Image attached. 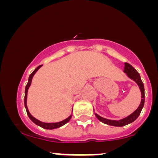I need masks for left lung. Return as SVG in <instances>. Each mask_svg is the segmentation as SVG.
Returning a JSON list of instances; mask_svg holds the SVG:
<instances>
[{"instance_id":"left-lung-1","label":"left lung","mask_w":158,"mask_h":158,"mask_svg":"<svg viewBox=\"0 0 158 158\" xmlns=\"http://www.w3.org/2000/svg\"><path fill=\"white\" fill-rule=\"evenodd\" d=\"M124 73L126 74L127 77L129 79H131V80L135 81L137 85H138L139 90L141 91V102L138 108L136 109L133 113L128 115V117H125L122 119H119V120H112V119H106L104 117H100L99 115H98L97 114L95 113V116L97 117V118L99 119V121L105 123V124L108 125V126H117V127H122L126 125L130 124V123H133L134 121L137 119V117H139V115L140 114L141 110H142L143 106H144V102H145V93H144V85L142 80H141L140 76L138 72L135 70L131 64H128V63H125V67H124Z\"/></svg>"}]
</instances>
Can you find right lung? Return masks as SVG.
I'll use <instances>...</instances> for the list:
<instances>
[{
	"label": "right lung",
	"instance_id": "1",
	"mask_svg": "<svg viewBox=\"0 0 158 158\" xmlns=\"http://www.w3.org/2000/svg\"><path fill=\"white\" fill-rule=\"evenodd\" d=\"M42 66V65H40V66L37 67L35 70H34V71L32 72V73L30 74V77H29V79H28V82H27V84L26 85V88H25V95H24V106H25V108H26V110H27V115H28L29 118H30L31 120L35 123V125H37V126H39L40 127H41V128H44V129H56V128H60L61 126H64V125L66 124L67 123H68L69 121H70V119H71L72 117V114L71 115H70L69 117H68L67 119H64V120L61 121V122H59V123H43L41 122V121H39V119H35V117H32V116L30 114V112H29V110H28V108H27V92H28V89L29 88H30V85H31V82H32V77H33V76L35 75L36 72L38 71V70L41 68V67Z\"/></svg>",
	"mask_w": 158,
	"mask_h": 158
}]
</instances>
